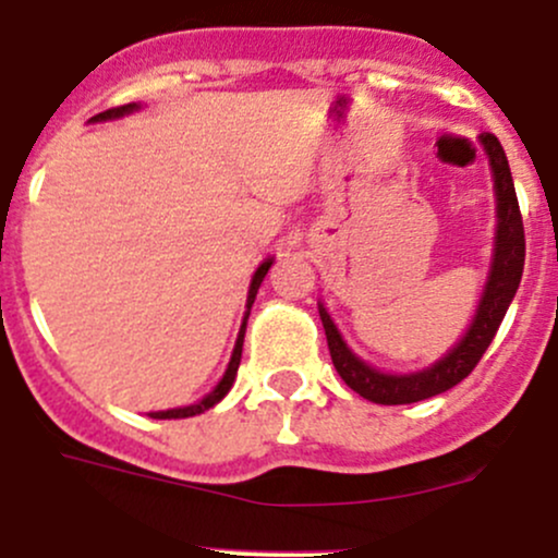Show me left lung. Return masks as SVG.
Segmentation results:
<instances>
[{
  "mask_svg": "<svg viewBox=\"0 0 558 558\" xmlns=\"http://www.w3.org/2000/svg\"><path fill=\"white\" fill-rule=\"evenodd\" d=\"M481 145L488 156V165L494 172V194H497V238H494V258L488 269V280L483 286V296L477 302V313L472 318L466 335L456 342L453 351H448L440 362L421 373L391 375L369 367L367 362L356 356L345 345L342 335L337 331L335 320L329 318L324 305H318L320 324H324L326 342H329L331 362L340 378L345 380L359 397L369 399L375 404H410L429 399L435 393L448 391L466 378L481 362L486 348L492 345L515 291H519L523 256H526V240H523V221L519 210V196H515L513 174H510L508 156L494 134L483 132Z\"/></svg>",
  "mask_w": 558,
  "mask_h": 558,
  "instance_id": "obj_1",
  "label": "left lung"
}]
</instances>
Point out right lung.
<instances>
[{
  "label": "right lung",
  "mask_w": 558,
  "mask_h": 558,
  "mask_svg": "<svg viewBox=\"0 0 558 558\" xmlns=\"http://www.w3.org/2000/svg\"><path fill=\"white\" fill-rule=\"evenodd\" d=\"M137 102H129V105H121V107H110V110L99 112V116H94L92 121H110V118H121V116H129V112L137 110ZM269 267H272V258H267V262L262 264V267L253 272V280H251V289H247V311H245V318H243V326H240V335H238V342H234V351H232V359H229V367L227 373H223V378L218 380V386L213 388L210 393H207L202 402L196 404H189V408H174V410H159V413H150V418H189V415H199L205 413V410H210L213 404L221 402L223 397L229 393V388H232L234 378H238V367H240V359H243V340H245V324H247V313H251V305L253 300H256V291L258 286H262L264 275L269 272Z\"/></svg>",
  "instance_id": "1"
}]
</instances>
